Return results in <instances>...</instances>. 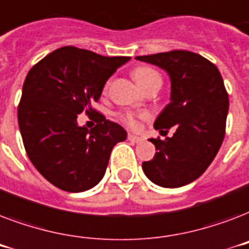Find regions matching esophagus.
Instances as JSON below:
<instances>
[{
    "label": "esophagus",
    "mask_w": 249,
    "mask_h": 249,
    "mask_svg": "<svg viewBox=\"0 0 249 249\" xmlns=\"http://www.w3.org/2000/svg\"><path fill=\"white\" fill-rule=\"evenodd\" d=\"M128 140L130 142H134V143H140L143 141V138H141V137H137V136H133V134H128Z\"/></svg>",
    "instance_id": "1"
}]
</instances>
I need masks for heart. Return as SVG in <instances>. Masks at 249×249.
<instances>
[{"label": "heart", "instance_id": "1", "mask_svg": "<svg viewBox=\"0 0 249 249\" xmlns=\"http://www.w3.org/2000/svg\"><path fill=\"white\" fill-rule=\"evenodd\" d=\"M133 77L136 79V81L140 84L142 88H147L148 85H151L154 83H161V76L156 70L147 66H140L133 71ZM108 88V83L105 85V90ZM120 120L124 123L129 128H137L140 125L141 119H148L150 113L142 112V113H134V112H124L119 115Z\"/></svg>", "mask_w": 249, "mask_h": 249}]
</instances>
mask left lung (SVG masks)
Here are the masks:
<instances>
[{
  "label": "left lung",
  "mask_w": 249,
  "mask_h": 249,
  "mask_svg": "<svg viewBox=\"0 0 249 249\" xmlns=\"http://www.w3.org/2000/svg\"><path fill=\"white\" fill-rule=\"evenodd\" d=\"M136 59L155 64L170 77V102L154 123L160 133L176 128L172 138H152L158 152L142 163L150 181L181 187L204 173L225 137L229 95L218 68L199 54L172 50Z\"/></svg>",
  "instance_id": "1"
}]
</instances>
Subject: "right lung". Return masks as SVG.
<instances>
[{"instance_id":"right-lung-1","label":"right lung","mask_w":249,"mask_h":249,"mask_svg":"<svg viewBox=\"0 0 249 249\" xmlns=\"http://www.w3.org/2000/svg\"><path fill=\"white\" fill-rule=\"evenodd\" d=\"M129 56H103L64 46L29 70L18 121L29 160L50 183L68 193L91 189L105 176L109 155L126 132L91 108L106 81ZM81 112L97 113L90 131L77 124Z\"/></svg>"}]
</instances>
